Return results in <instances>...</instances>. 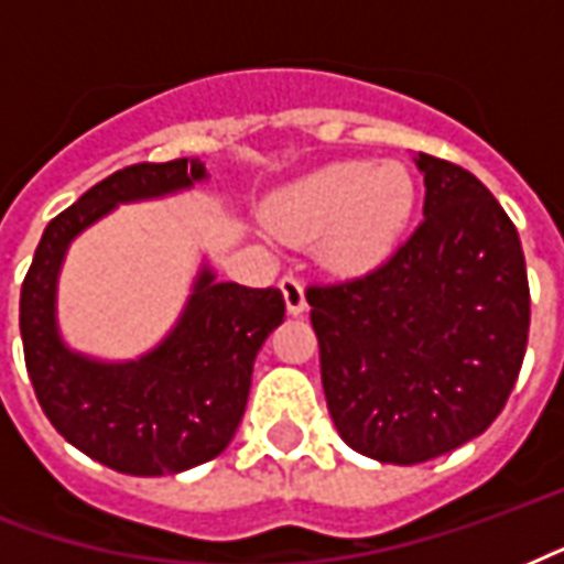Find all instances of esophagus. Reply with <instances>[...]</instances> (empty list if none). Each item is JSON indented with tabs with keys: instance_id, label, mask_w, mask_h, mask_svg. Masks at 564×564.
<instances>
[{
	"instance_id": "esophagus-1",
	"label": "esophagus",
	"mask_w": 564,
	"mask_h": 564,
	"mask_svg": "<svg viewBox=\"0 0 564 564\" xmlns=\"http://www.w3.org/2000/svg\"><path fill=\"white\" fill-rule=\"evenodd\" d=\"M281 293H283V302H286V311H290V314L299 316V314H304V311H307L304 286H302V281H295L293 274L281 278Z\"/></svg>"
}]
</instances>
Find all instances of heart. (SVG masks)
<instances>
[{"mask_svg":"<svg viewBox=\"0 0 564 564\" xmlns=\"http://www.w3.org/2000/svg\"><path fill=\"white\" fill-rule=\"evenodd\" d=\"M415 178L400 161H332L269 199L281 239L311 245L332 269L365 271L386 260L410 224Z\"/></svg>","mask_w":564,"mask_h":564,"instance_id":"heart-1","label":"heart"}]
</instances>
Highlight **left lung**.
<instances>
[{
    "instance_id": "obj_1",
    "label": "left lung",
    "mask_w": 564,
    "mask_h": 564,
    "mask_svg": "<svg viewBox=\"0 0 564 564\" xmlns=\"http://www.w3.org/2000/svg\"><path fill=\"white\" fill-rule=\"evenodd\" d=\"M424 220L367 274L311 283V325L340 440L412 466L481 436L529 340L520 236L463 166L419 154Z\"/></svg>"
}]
</instances>
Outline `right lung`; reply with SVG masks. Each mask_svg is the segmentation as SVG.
Masks as SVG:
<instances>
[{
  "label": "right lung",
  "mask_w": 564,
  "mask_h": 564,
  "mask_svg": "<svg viewBox=\"0 0 564 564\" xmlns=\"http://www.w3.org/2000/svg\"><path fill=\"white\" fill-rule=\"evenodd\" d=\"M206 176L197 158L131 164L50 220L20 290V335L50 424L91 460L124 475H173L218 457L248 406L253 358L283 323L281 290L218 283L203 269L185 314L140 361L101 365L56 332V274L70 239L116 203L164 197Z\"/></svg>",
  "instance_id": "right-lung-1"
}]
</instances>
